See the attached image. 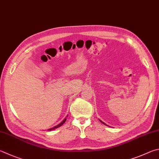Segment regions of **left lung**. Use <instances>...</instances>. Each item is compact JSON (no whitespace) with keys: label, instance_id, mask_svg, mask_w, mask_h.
Listing matches in <instances>:
<instances>
[{"label":"left lung","instance_id":"1","mask_svg":"<svg viewBox=\"0 0 159 159\" xmlns=\"http://www.w3.org/2000/svg\"><path fill=\"white\" fill-rule=\"evenodd\" d=\"M100 122H102V124H103V125H106V124H104V123H103V122H102V121H101V120H100Z\"/></svg>","mask_w":159,"mask_h":159}]
</instances>
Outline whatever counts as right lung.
Here are the masks:
<instances>
[{"mask_svg":"<svg viewBox=\"0 0 159 159\" xmlns=\"http://www.w3.org/2000/svg\"><path fill=\"white\" fill-rule=\"evenodd\" d=\"M66 122V118H65V119L64 120H63L62 121V122H61V123H60V124H59V125H57V126H54V127L53 128H51V129H48V130H49V131H51V130H53V129H57V128H58V127H60V126H61L62 125H63V124H64L65 122Z\"/></svg>","mask_w":159,"mask_h":159,"instance_id":"1","label":"right lung"}]
</instances>
